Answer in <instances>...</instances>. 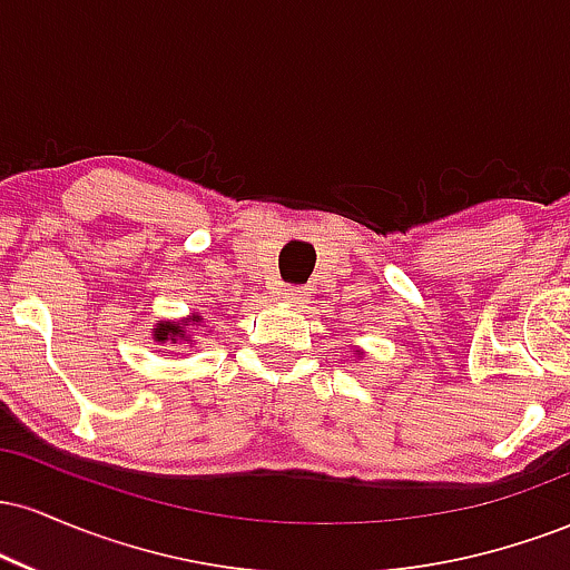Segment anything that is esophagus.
<instances>
[{
  "instance_id": "esophagus-1",
  "label": "esophagus",
  "mask_w": 570,
  "mask_h": 570,
  "mask_svg": "<svg viewBox=\"0 0 570 570\" xmlns=\"http://www.w3.org/2000/svg\"><path fill=\"white\" fill-rule=\"evenodd\" d=\"M278 297H284L286 303H292V305H299L307 297V289H303V286H284V284H281L278 286Z\"/></svg>"
}]
</instances>
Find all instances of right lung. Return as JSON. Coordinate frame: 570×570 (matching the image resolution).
<instances>
[{
	"instance_id": "add662e5",
	"label": "right lung",
	"mask_w": 570,
	"mask_h": 570,
	"mask_svg": "<svg viewBox=\"0 0 570 570\" xmlns=\"http://www.w3.org/2000/svg\"><path fill=\"white\" fill-rule=\"evenodd\" d=\"M203 326L200 313H189L185 318H168V322H158L153 330V340L158 345H195V330Z\"/></svg>"
}]
</instances>
